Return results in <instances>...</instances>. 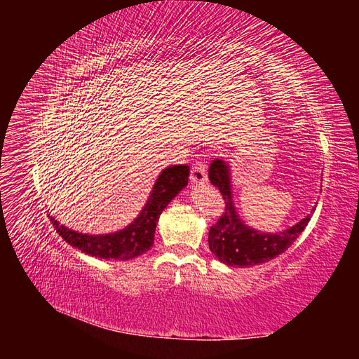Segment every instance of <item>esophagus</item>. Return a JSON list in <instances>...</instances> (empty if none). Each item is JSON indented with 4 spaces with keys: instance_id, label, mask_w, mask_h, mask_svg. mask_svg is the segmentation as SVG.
<instances>
[{
    "instance_id": "esophagus-1",
    "label": "esophagus",
    "mask_w": 359,
    "mask_h": 359,
    "mask_svg": "<svg viewBox=\"0 0 359 359\" xmlns=\"http://www.w3.org/2000/svg\"><path fill=\"white\" fill-rule=\"evenodd\" d=\"M206 177H208V172H206V166L202 161H196V165L191 168L190 173V180L196 184H202L206 181Z\"/></svg>"
}]
</instances>
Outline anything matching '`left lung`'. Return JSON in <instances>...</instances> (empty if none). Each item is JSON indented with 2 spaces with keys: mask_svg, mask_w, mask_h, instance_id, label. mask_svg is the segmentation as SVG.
<instances>
[{
  "mask_svg": "<svg viewBox=\"0 0 359 359\" xmlns=\"http://www.w3.org/2000/svg\"><path fill=\"white\" fill-rule=\"evenodd\" d=\"M208 178L212 186L220 190L226 208L222 217L211 226L208 235L210 250L220 262L229 266H255L265 264L276 256L285 253L306 229L310 214L280 233H262L247 226L236 212L232 199L231 169L226 161L215 158L210 165ZM316 210L313 206L311 214Z\"/></svg>",
  "mask_w": 359,
  "mask_h": 359,
  "instance_id": "obj_1",
  "label": "left lung"
}]
</instances>
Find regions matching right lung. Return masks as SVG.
Instances as JSON below:
<instances>
[{"label":"right lung","mask_w":359,"mask_h":359,"mask_svg":"<svg viewBox=\"0 0 359 359\" xmlns=\"http://www.w3.org/2000/svg\"><path fill=\"white\" fill-rule=\"evenodd\" d=\"M189 175L190 168L186 165H175L163 169L149 193L144 210L140 211L135 222L118 232L106 235L79 233L60 224L49 214L50 222L64 241L79 248L86 255L100 259H135L153 247L158 217L168 203L187 186Z\"/></svg>","instance_id":"1"}]
</instances>
